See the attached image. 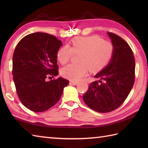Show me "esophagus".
<instances>
[{
	"label": "esophagus",
	"mask_w": 148,
	"mask_h": 148,
	"mask_svg": "<svg viewBox=\"0 0 148 148\" xmlns=\"http://www.w3.org/2000/svg\"><path fill=\"white\" fill-rule=\"evenodd\" d=\"M77 84H78L77 81H70V84H72V85H77Z\"/></svg>",
	"instance_id": "esophagus-1"
}]
</instances>
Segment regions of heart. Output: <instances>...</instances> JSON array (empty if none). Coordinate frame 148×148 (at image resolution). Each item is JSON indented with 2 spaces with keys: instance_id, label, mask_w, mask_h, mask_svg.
<instances>
[{
  "instance_id": "heart-1",
  "label": "heart",
  "mask_w": 148,
  "mask_h": 148,
  "mask_svg": "<svg viewBox=\"0 0 148 148\" xmlns=\"http://www.w3.org/2000/svg\"><path fill=\"white\" fill-rule=\"evenodd\" d=\"M74 54L78 56L77 64H70L63 68L62 76L72 81H79L88 71L98 72L108 65L114 55V46L108 40L97 36L77 37L71 40V47L63 46L60 48L56 57L64 65L71 60Z\"/></svg>"
}]
</instances>
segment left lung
Listing matches in <instances>:
<instances>
[{"instance_id": "obj_1", "label": "left lung", "mask_w": 148, "mask_h": 148, "mask_svg": "<svg viewBox=\"0 0 148 148\" xmlns=\"http://www.w3.org/2000/svg\"><path fill=\"white\" fill-rule=\"evenodd\" d=\"M114 46L109 65L97 74L99 81L90 84L84 94V103L99 112H109L118 108L127 98L135 81L136 62L132 50L121 37L108 32Z\"/></svg>"}]
</instances>
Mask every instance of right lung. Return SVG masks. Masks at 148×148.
<instances>
[{"instance_id": "1", "label": "right lung", "mask_w": 148, "mask_h": 148, "mask_svg": "<svg viewBox=\"0 0 148 148\" xmlns=\"http://www.w3.org/2000/svg\"><path fill=\"white\" fill-rule=\"evenodd\" d=\"M62 41L43 32L30 34L18 43L12 56L13 81L21 102L34 112H43L56 103L69 81L58 74L56 53Z\"/></svg>"}]
</instances>
